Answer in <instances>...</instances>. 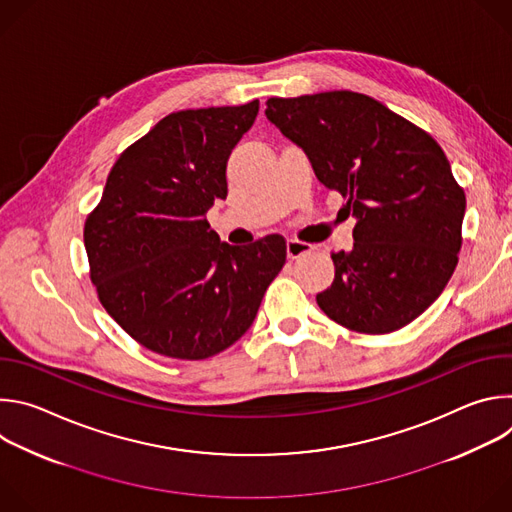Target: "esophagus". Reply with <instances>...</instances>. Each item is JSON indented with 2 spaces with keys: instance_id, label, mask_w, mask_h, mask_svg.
<instances>
[{
  "instance_id": "esophagus-1",
  "label": "esophagus",
  "mask_w": 512,
  "mask_h": 512,
  "mask_svg": "<svg viewBox=\"0 0 512 512\" xmlns=\"http://www.w3.org/2000/svg\"><path fill=\"white\" fill-rule=\"evenodd\" d=\"M287 257L289 259H298L306 253L312 251V245L310 243H304V241H298V239H287Z\"/></svg>"
}]
</instances>
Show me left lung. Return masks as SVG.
I'll use <instances>...</instances> for the list:
<instances>
[{
    "label": "left lung",
    "instance_id": "obj_1",
    "mask_svg": "<svg viewBox=\"0 0 512 512\" xmlns=\"http://www.w3.org/2000/svg\"><path fill=\"white\" fill-rule=\"evenodd\" d=\"M267 119L306 152L356 216L354 247L332 253L322 312L360 334L395 332L442 294L462 249L464 188L427 131L369 95L271 97Z\"/></svg>",
    "mask_w": 512,
    "mask_h": 512
}]
</instances>
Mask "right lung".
<instances>
[{"label": "right lung", "instance_id": "right-lung-1", "mask_svg": "<svg viewBox=\"0 0 512 512\" xmlns=\"http://www.w3.org/2000/svg\"><path fill=\"white\" fill-rule=\"evenodd\" d=\"M257 113L255 99L166 115L121 152L87 216L99 302L156 354L202 360L235 344L285 265L281 235L233 247L206 221L227 198V160Z\"/></svg>", "mask_w": 512, "mask_h": 512}]
</instances>
